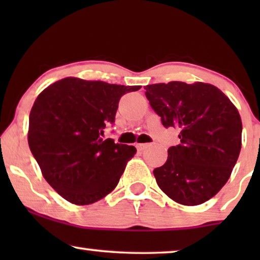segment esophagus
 <instances>
[{
	"label": "esophagus",
	"instance_id": "esophagus-1",
	"mask_svg": "<svg viewBox=\"0 0 260 260\" xmlns=\"http://www.w3.org/2000/svg\"><path fill=\"white\" fill-rule=\"evenodd\" d=\"M150 143H136V148L137 150H144V149H147L148 147H150Z\"/></svg>",
	"mask_w": 260,
	"mask_h": 260
}]
</instances>
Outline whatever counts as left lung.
I'll return each mask as SVG.
<instances>
[{
  "label": "left lung",
  "mask_w": 260,
  "mask_h": 260,
  "mask_svg": "<svg viewBox=\"0 0 260 260\" xmlns=\"http://www.w3.org/2000/svg\"><path fill=\"white\" fill-rule=\"evenodd\" d=\"M145 95L166 127L180 130L181 143L154 175L163 193L177 204L197 206L229 181L241 149L238 109L212 84L170 81L145 86Z\"/></svg>",
  "instance_id": "obj_1"
}]
</instances>
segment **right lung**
I'll return each instance as SVG.
<instances>
[{"label":"right lung","instance_id":"add662e5","mask_svg":"<svg viewBox=\"0 0 260 260\" xmlns=\"http://www.w3.org/2000/svg\"><path fill=\"white\" fill-rule=\"evenodd\" d=\"M140 88L67 77L35 99L29 149L49 186L71 204H93L118 184L136 148L102 136L115 122L120 97Z\"/></svg>","mask_w":260,"mask_h":260}]
</instances>
